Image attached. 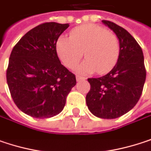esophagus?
<instances>
[{"instance_id":"esophagus-1","label":"esophagus","mask_w":151,"mask_h":151,"mask_svg":"<svg viewBox=\"0 0 151 151\" xmlns=\"http://www.w3.org/2000/svg\"><path fill=\"white\" fill-rule=\"evenodd\" d=\"M87 78L86 77H83V76H76V81H84L86 80Z\"/></svg>"}]
</instances>
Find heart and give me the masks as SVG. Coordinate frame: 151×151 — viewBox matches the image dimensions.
<instances>
[{
  "mask_svg": "<svg viewBox=\"0 0 151 151\" xmlns=\"http://www.w3.org/2000/svg\"><path fill=\"white\" fill-rule=\"evenodd\" d=\"M57 54L64 66L73 69L80 62L83 52L86 60L76 67L81 74H105L116 65L120 54L118 36L106 28L88 24L73 29L70 38L60 37L56 43Z\"/></svg>",
  "mask_w": 151,
  "mask_h": 151,
  "instance_id": "b5f03b06",
  "label": "heart"
}]
</instances>
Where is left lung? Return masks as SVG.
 Returning <instances> with one entry per match:
<instances>
[{"instance_id": "1", "label": "left lung", "mask_w": 151, "mask_h": 151, "mask_svg": "<svg viewBox=\"0 0 151 151\" xmlns=\"http://www.w3.org/2000/svg\"><path fill=\"white\" fill-rule=\"evenodd\" d=\"M113 30L120 42V54L109 73L99 78H88L90 90L87 106L94 116L116 119L132 110L142 94L146 79L143 50L125 29L115 23L102 20Z\"/></svg>"}]
</instances>
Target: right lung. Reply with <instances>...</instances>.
<instances>
[{
    "label": "right lung",
    "mask_w": 151,
    "mask_h": 151,
    "mask_svg": "<svg viewBox=\"0 0 151 151\" xmlns=\"http://www.w3.org/2000/svg\"><path fill=\"white\" fill-rule=\"evenodd\" d=\"M69 24L47 22L32 28L14 47L6 81L18 108L37 119L60 113L76 84V76L60 62L56 50L59 36Z\"/></svg>",
    "instance_id": "add662e5"
}]
</instances>
